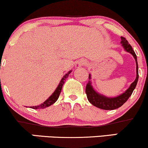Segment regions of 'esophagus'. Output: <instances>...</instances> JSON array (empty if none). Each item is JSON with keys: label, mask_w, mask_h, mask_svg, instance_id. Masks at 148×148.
<instances>
[{"label": "esophagus", "mask_w": 148, "mask_h": 148, "mask_svg": "<svg viewBox=\"0 0 148 148\" xmlns=\"http://www.w3.org/2000/svg\"><path fill=\"white\" fill-rule=\"evenodd\" d=\"M86 64V61L83 60H79V61H77V62L76 63V67L79 68V67H82V66H85Z\"/></svg>", "instance_id": "obj_1"}]
</instances>
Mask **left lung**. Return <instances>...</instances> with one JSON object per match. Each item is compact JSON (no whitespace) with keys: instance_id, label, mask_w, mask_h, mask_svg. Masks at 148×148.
<instances>
[{"instance_id":"left-lung-1","label":"left lung","mask_w":148,"mask_h":148,"mask_svg":"<svg viewBox=\"0 0 148 148\" xmlns=\"http://www.w3.org/2000/svg\"><path fill=\"white\" fill-rule=\"evenodd\" d=\"M121 44L126 51L130 53L133 56L136 60V77L135 81L130 85V88L127 90L125 92L121 94L120 95L115 97H107L103 96V95H100L99 93L97 92L92 88L90 81H88L87 86L86 88V93L87 95L88 101L90 102L93 106L97 107L103 110H114L119 108L125 103L127 101V99L132 95L134 90L136 86L137 82L138 80V62H137V58L135 52L126 39L124 37H121ZM91 75L89 74V79L90 80Z\"/></svg>"}]
</instances>
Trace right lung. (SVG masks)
<instances>
[{
  "mask_svg": "<svg viewBox=\"0 0 148 148\" xmlns=\"http://www.w3.org/2000/svg\"><path fill=\"white\" fill-rule=\"evenodd\" d=\"M71 72H72V71H69V72L62 78L60 84H59L58 86L56 89V90L53 92V93L49 97L48 99L46 100L45 101H44L43 103H41L40 105H38V106H30V108H33V109H41V108H47V107L50 106L51 105L53 104V103L57 101L58 99L59 95H60L61 92V90H62V86H63V84H64V81H65L66 79L68 77L69 74H70Z\"/></svg>",
  "mask_w": 148,
  "mask_h": 148,
  "instance_id": "right-lung-1",
  "label": "right lung"
}]
</instances>
